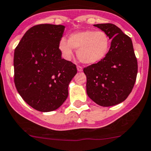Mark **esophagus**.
Here are the masks:
<instances>
[{"instance_id": "esophagus-1", "label": "esophagus", "mask_w": 151, "mask_h": 151, "mask_svg": "<svg viewBox=\"0 0 151 151\" xmlns=\"http://www.w3.org/2000/svg\"><path fill=\"white\" fill-rule=\"evenodd\" d=\"M77 70H78V71H82V70H83V68L81 67V66H80V65L77 66Z\"/></svg>"}]
</instances>
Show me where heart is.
<instances>
[{
	"label": "heart",
	"instance_id": "obj_1",
	"mask_svg": "<svg viewBox=\"0 0 151 151\" xmlns=\"http://www.w3.org/2000/svg\"><path fill=\"white\" fill-rule=\"evenodd\" d=\"M59 47L66 59L73 56L74 49H78L77 55L79 60L86 65H94L107 56L111 48V39L102 31L86 30L71 34L68 40L62 38Z\"/></svg>",
	"mask_w": 151,
	"mask_h": 151
}]
</instances>
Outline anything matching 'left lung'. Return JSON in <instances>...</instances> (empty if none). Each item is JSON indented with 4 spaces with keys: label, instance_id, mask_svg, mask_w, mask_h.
<instances>
[{
    "label": "left lung",
    "instance_id": "1",
    "mask_svg": "<svg viewBox=\"0 0 151 151\" xmlns=\"http://www.w3.org/2000/svg\"><path fill=\"white\" fill-rule=\"evenodd\" d=\"M94 26L106 32L111 40L107 56L99 63L83 68L86 76V93L96 104L110 107L123 102L136 81L138 62L132 42L114 24Z\"/></svg>",
    "mask_w": 151,
    "mask_h": 151
}]
</instances>
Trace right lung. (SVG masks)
Masks as SVG:
<instances>
[{
	"mask_svg": "<svg viewBox=\"0 0 151 151\" xmlns=\"http://www.w3.org/2000/svg\"><path fill=\"white\" fill-rule=\"evenodd\" d=\"M65 27L41 24L28 29L15 49L14 83L23 100L41 112L52 111L68 96L77 74L71 62L62 58L59 41Z\"/></svg>",
	"mask_w": 151,
	"mask_h": 151,
	"instance_id": "add662e5",
	"label": "right lung"
}]
</instances>
